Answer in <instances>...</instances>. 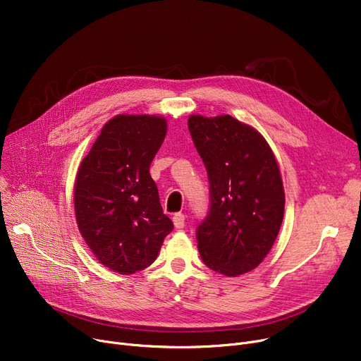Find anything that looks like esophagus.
Here are the masks:
<instances>
[{"label": "esophagus", "instance_id": "34e87169", "mask_svg": "<svg viewBox=\"0 0 361 361\" xmlns=\"http://www.w3.org/2000/svg\"><path fill=\"white\" fill-rule=\"evenodd\" d=\"M184 221H185V218H184V215L183 214H176L174 216H173V222H174V226L177 230H181V228H184Z\"/></svg>", "mask_w": 361, "mask_h": 361}]
</instances>
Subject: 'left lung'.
Wrapping results in <instances>:
<instances>
[{"mask_svg":"<svg viewBox=\"0 0 361 361\" xmlns=\"http://www.w3.org/2000/svg\"><path fill=\"white\" fill-rule=\"evenodd\" d=\"M188 130L209 178V212L196 238L207 268L237 276L257 268L279 233L286 195L268 142L231 116H192Z\"/></svg>","mask_w":361,"mask_h":361,"instance_id":"obj_1","label":"left lung"}]
</instances>
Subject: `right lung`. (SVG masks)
<instances>
[{
  "mask_svg": "<svg viewBox=\"0 0 361 361\" xmlns=\"http://www.w3.org/2000/svg\"><path fill=\"white\" fill-rule=\"evenodd\" d=\"M165 135L164 117H114L75 177L74 212L80 234L104 267L121 275L154 263L174 228L149 174Z\"/></svg>",
  "mask_w": 361,
  "mask_h": 361,
  "instance_id": "obj_1",
  "label": "right lung"
}]
</instances>
